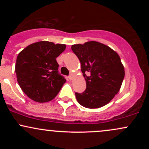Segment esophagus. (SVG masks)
Instances as JSON below:
<instances>
[{
    "mask_svg": "<svg viewBox=\"0 0 149 149\" xmlns=\"http://www.w3.org/2000/svg\"><path fill=\"white\" fill-rule=\"evenodd\" d=\"M73 74H72V73H71V74H70L69 76V79L70 80H73Z\"/></svg>",
    "mask_w": 149,
    "mask_h": 149,
    "instance_id": "34e87169",
    "label": "esophagus"
}]
</instances>
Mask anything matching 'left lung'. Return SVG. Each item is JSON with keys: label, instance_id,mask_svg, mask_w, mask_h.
<instances>
[{"label": "left lung", "instance_id": "obj_1", "mask_svg": "<svg viewBox=\"0 0 149 149\" xmlns=\"http://www.w3.org/2000/svg\"><path fill=\"white\" fill-rule=\"evenodd\" d=\"M71 49L80 61L86 80L85 91L75 93L77 101L88 109L104 107L118 92L124 79L125 70L119 55L96 41L73 45Z\"/></svg>", "mask_w": 149, "mask_h": 149}]
</instances>
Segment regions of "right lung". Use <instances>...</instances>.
Here are the masks:
<instances>
[{"mask_svg": "<svg viewBox=\"0 0 149 149\" xmlns=\"http://www.w3.org/2000/svg\"><path fill=\"white\" fill-rule=\"evenodd\" d=\"M66 45L40 41L27 46L19 53L15 73L20 88L32 100L49 102L57 95L66 82L58 71L56 58Z\"/></svg>", "mask_w": 149, "mask_h": 149, "instance_id": "obj_1", "label": "right lung"}]
</instances>
